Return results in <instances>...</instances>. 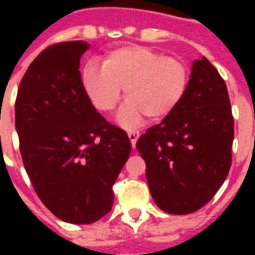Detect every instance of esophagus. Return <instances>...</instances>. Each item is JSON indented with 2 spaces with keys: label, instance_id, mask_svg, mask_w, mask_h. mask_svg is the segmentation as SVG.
<instances>
[{
  "label": "esophagus",
  "instance_id": "1",
  "mask_svg": "<svg viewBox=\"0 0 255 255\" xmlns=\"http://www.w3.org/2000/svg\"><path fill=\"white\" fill-rule=\"evenodd\" d=\"M139 131H133V129H129L128 131V138H129V140H131V144H132V147H135V144H136V140H138L139 138Z\"/></svg>",
  "mask_w": 255,
  "mask_h": 255
}]
</instances>
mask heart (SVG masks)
<instances>
[{"label": "heart", "mask_w": 255, "mask_h": 255, "mask_svg": "<svg viewBox=\"0 0 255 255\" xmlns=\"http://www.w3.org/2000/svg\"><path fill=\"white\" fill-rule=\"evenodd\" d=\"M188 79L182 60L144 46L116 47L106 53L101 68L89 63L82 71L84 91L100 112L113 111L124 89L128 104L119 120L126 126L136 124L143 116L161 122L172 115L187 93Z\"/></svg>", "instance_id": "obj_1"}]
</instances>
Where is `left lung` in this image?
Listing matches in <instances>:
<instances>
[{
	"label": "left lung",
	"mask_w": 255,
	"mask_h": 255,
	"mask_svg": "<svg viewBox=\"0 0 255 255\" xmlns=\"http://www.w3.org/2000/svg\"><path fill=\"white\" fill-rule=\"evenodd\" d=\"M234 116L224 79L208 58L195 60L176 111L136 142L157 206L188 214L205 206L228 176Z\"/></svg>",
	"instance_id": "1"
}]
</instances>
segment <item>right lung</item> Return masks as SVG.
Masks as SVG:
<instances>
[{"instance_id":"right-lung-1","label":"right lung","mask_w":255,"mask_h":255,"mask_svg":"<svg viewBox=\"0 0 255 255\" xmlns=\"http://www.w3.org/2000/svg\"><path fill=\"white\" fill-rule=\"evenodd\" d=\"M83 41L46 47L21 79L14 124L27 175L42 203L72 224L109 213L113 184L131 153L127 132L106 122L84 91Z\"/></svg>"}]
</instances>
